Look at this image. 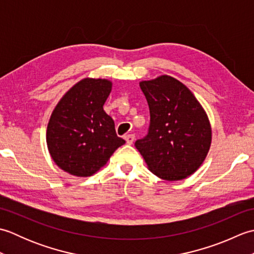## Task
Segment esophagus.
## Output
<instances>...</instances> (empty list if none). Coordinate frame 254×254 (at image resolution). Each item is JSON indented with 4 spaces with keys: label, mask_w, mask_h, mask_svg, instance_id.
<instances>
[{
    "label": "esophagus",
    "mask_w": 254,
    "mask_h": 254,
    "mask_svg": "<svg viewBox=\"0 0 254 254\" xmlns=\"http://www.w3.org/2000/svg\"><path fill=\"white\" fill-rule=\"evenodd\" d=\"M124 138H126L127 144L131 145V144H133V142H134V138H135V136H134V134H127V135L124 136Z\"/></svg>",
    "instance_id": "34e87169"
}]
</instances>
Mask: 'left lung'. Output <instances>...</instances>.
<instances>
[{
	"mask_svg": "<svg viewBox=\"0 0 254 254\" xmlns=\"http://www.w3.org/2000/svg\"><path fill=\"white\" fill-rule=\"evenodd\" d=\"M150 113L147 135L135 147L160 179L177 181L194 174L206 157L212 127L206 112L186 85L168 76L142 80Z\"/></svg>",
	"mask_w": 254,
	"mask_h": 254,
	"instance_id": "left-lung-1",
	"label": "left lung"
}]
</instances>
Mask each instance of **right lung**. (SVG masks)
<instances>
[{"mask_svg": "<svg viewBox=\"0 0 254 254\" xmlns=\"http://www.w3.org/2000/svg\"><path fill=\"white\" fill-rule=\"evenodd\" d=\"M111 88L108 79L84 78L52 112L47 127L48 149L53 161L69 175L93 176L126 143L104 110Z\"/></svg>", "mask_w": 254, "mask_h": 254, "instance_id": "obj_1", "label": "right lung"}]
</instances>
